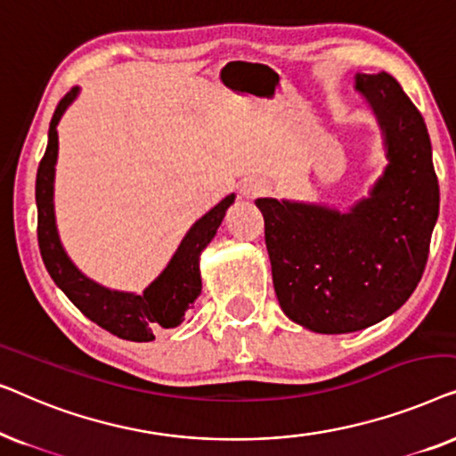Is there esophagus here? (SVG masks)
I'll use <instances>...</instances> for the list:
<instances>
[{"label":"esophagus","instance_id":"esophagus-1","mask_svg":"<svg viewBox=\"0 0 456 456\" xmlns=\"http://www.w3.org/2000/svg\"><path fill=\"white\" fill-rule=\"evenodd\" d=\"M265 195V184L257 183V180H251V183H247L242 186V197L247 199H255V197H261Z\"/></svg>","mask_w":456,"mask_h":456}]
</instances>
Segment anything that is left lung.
<instances>
[{
	"label": "left lung",
	"instance_id": "1",
	"mask_svg": "<svg viewBox=\"0 0 456 456\" xmlns=\"http://www.w3.org/2000/svg\"><path fill=\"white\" fill-rule=\"evenodd\" d=\"M388 164L346 211L257 199L273 290L289 320L317 334L370 328L401 309L426 270L440 189L423 116L388 72L357 74Z\"/></svg>",
	"mask_w": 456,
	"mask_h": 456
}]
</instances>
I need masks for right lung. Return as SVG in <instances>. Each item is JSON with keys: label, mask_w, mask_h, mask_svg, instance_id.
Instances as JSON below:
<instances>
[{"label": "right lung", "mask_w": 456, "mask_h": 456, "mask_svg": "<svg viewBox=\"0 0 456 456\" xmlns=\"http://www.w3.org/2000/svg\"><path fill=\"white\" fill-rule=\"evenodd\" d=\"M80 89L74 86L58 103L49 122L47 149L37 170L35 199H37V236L43 264L58 289L97 326L108 330L118 338L133 342H149L159 330L176 328L184 322L186 309L201 295V272L199 259L203 248L214 239L217 228L234 203V192L222 199L216 208L192 224L176 253L167 261L164 272L147 286L141 295L136 292L111 290L86 278L61 245L53 209V180L58 164V124L64 111L78 97Z\"/></svg>", "instance_id": "1"}]
</instances>
